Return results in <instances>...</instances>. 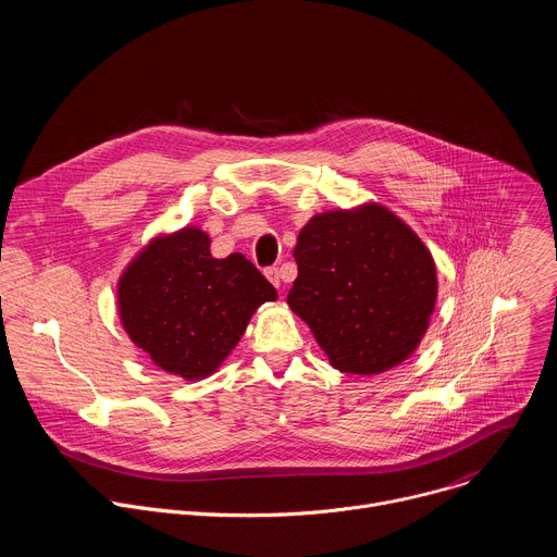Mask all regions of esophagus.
<instances>
[{
	"label": "esophagus",
	"instance_id": "1",
	"mask_svg": "<svg viewBox=\"0 0 557 557\" xmlns=\"http://www.w3.org/2000/svg\"><path fill=\"white\" fill-rule=\"evenodd\" d=\"M264 275H267V280H269L275 288H280L282 277H280V269H277V267H269V269H264Z\"/></svg>",
	"mask_w": 557,
	"mask_h": 557
}]
</instances>
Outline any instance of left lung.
Here are the masks:
<instances>
[{
    "label": "left lung",
    "mask_w": 557,
    "mask_h": 557,
    "mask_svg": "<svg viewBox=\"0 0 557 557\" xmlns=\"http://www.w3.org/2000/svg\"><path fill=\"white\" fill-rule=\"evenodd\" d=\"M293 256L297 280L286 301L333 368L381 374L419 348L436 306V264L394 211L363 202L317 213Z\"/></svg>",
    "instance_id": "obj_1"
}]
</instances>
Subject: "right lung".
I'll use <instances>...</instances> for the list:
<instances>
[{
	"label": "right lung",
	"instance_id": "1",
	"mask_svg": "<svg viewBox=\"0 0 557 557\" xmlns=\"http://www.w3.org/2000/svg\"><path fill=\"white\" fill-rule=\"evenodd\" d=\"M200 226L161 233L134 256L116 284L121 326L153 366L200 381L245 335L253 312L275 301L273 284L243 256H211Z\"/></svg>",
	"mask_w": 557,
	"mask_h": 557
}]
</instances>
